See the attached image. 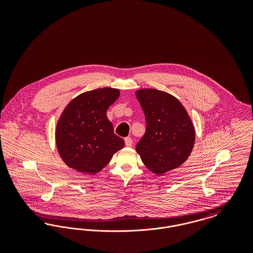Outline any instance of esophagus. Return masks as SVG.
<instances>
[{
  "label": "esophagus",
  "instance_id": "1",
  "mask_svg": "<svg viewBox=\"0 0 253 253\" xmlns=\"http://www.w3.org/2000/svg\"><path fill=\"white\" fill-rule=\"evenodd\" d=\"M124 141H125L126 147H132V141L130 137H126V138L124 139Z\"/></svg>",
  "mask_w": 253,
  "mask_h": 253
}]
</instances>
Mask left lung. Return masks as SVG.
Returning a JSON list of instances; mask_svg holds the SVG:
<instances>
[{
  "instance_id": "left-lung-1",
  "label": "left lung",
  "mask_w": 253,
  "mask_h": 253,
  "mask_svg": "<svg viewBox=\"0 0 253 253\" xmlns=\"http://www.w3.org/2000/svg\"><path fill=\"white\" fill-rule=\"evenodd\" d=\"M135 96L147 123L135 150L147 168L162 175L190 157L195 140L193 122L180 101L169 93L146 88Z\"/></svg>"
}]
</instances>
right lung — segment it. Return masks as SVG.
I'll return each instance as SVG.
<instances>
[{"label": "right lung", "mask_w": 253, "mask_h": 253, "mask_svg": "<svg viewBox=\"0 0 253 253\" xmlns=\"http://www.w3.org/2000/svg\"><path fill=\"white\" fill-rule=\"evenodd\" d=\"M120 94L119 89L110 87L88 91L73 98L62 111L56 127V145L69 168L96 174L124 147L106 116Z\"/></svg>", "instance_id": "add662e5"}]
</instances>
